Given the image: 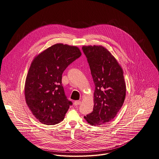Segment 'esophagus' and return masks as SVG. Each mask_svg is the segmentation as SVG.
Segmentation results:
<instances>
[{"instance_id": "obj_1", "label": "esophagus", "mask_w": 159, "mask_h": 159, "mask_svg": "<svg viewBox=\"0 0 159 159\" xmlns=\"http://www.w3.org/2000/svg\"><path fill=\"white\" fill-rule=\"evenodd\" d=\"M80 103H81V101H74V104L75 106H78V105H79Z\"/></svg>"}]
</instances>
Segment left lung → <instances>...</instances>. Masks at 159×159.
<instances>
[{
  "label": "left lung",
  "instance_id": "obj_1",
  "mask_svg": "<svg viewBox=\"0 0 159 159\" xmlns=\"http://www.w3.org/2000/svg\"><path fill=\"white\" fill-rule=\"evenodd\" d=\"M95 84L93 111L84 116L91 125H100L115 118L126 96V84L121 66L102 46H83Z\"/></svg>",
  "mask_w": 159,
  "mask_h": 159
}]
</instances>
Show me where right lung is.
<instances>
[{
    "instance_id": "right-lung-1",
    "label": "right lung",
    "mask_w": 159,
    "mask_h": 159,
    "mask_svg": "<svg viewBox=\"0 0 159 159\" xmlns=\"http://www.w3.org/2000/svg\"><path fill=\"white\" fill-rule=\"evenodd\" d=\"M81 55L77 47L57 43L36 56L31 62L25 82V99L41 123L54 125L63 120L72 102L65 95L62 74Z\"/></svg>"
}]
</instances>
